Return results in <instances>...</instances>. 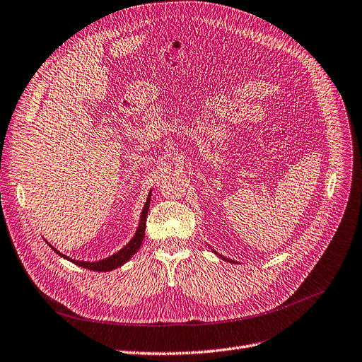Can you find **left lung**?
I'll return each instance as SVG.
<instances>
[{"instance_id":"1","label":"left lung","mask_w":362,"mask_h":362,"mask_svg":"<svg viewBox=\"0 0 362 362\" xmlns=\"http://www.w3.org/2000/svg\"><path fill=\"white\" fill-rule=\"evenodd\" d=\"M220 257H221V258H223V259H227V262H230V259H228V258H224V257H223V255H220ZM230 263H231V262H230Z\"/></svg>"}]
</instances>
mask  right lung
I'll list each match as a JSON object with an SVG mask.
<instances>
[{
  "label": "right lung",
  "mask_w": 362,
  "mask_h": 362,
  "mask_svg": "<svg viewBox=\"0 0 362 362\" xmlns=\"http://www.w3.org/2000/svg\"><path fill=\"white\" fill-rule=\"evenodd\" d=\"M150 196H151V193L148 194L146 205H144V209H142V212H141V220H139V226H138V230H136L135 236L131 239V242H129L123 250H120L119 252H115L114 255H111V257H108V258L100 259V262H96V263H93V262H92V263H89V262H77V259H72V258H69V257L64 255L62 252L57 251L56 248H53L49 242H47V245H49V247H50L56 254H59L61 257L69 259L71 263H74V264H77V266H80V267L89 269V270H95V272H110V270L117 269V267H120L122 264H124L129 258L134 257V255L136 254V251L141 248L142 240H144V235H146L147 214H148V208H150Z\"/></svg>",
  "instance_id": "add662e5"
}]
</instances>
